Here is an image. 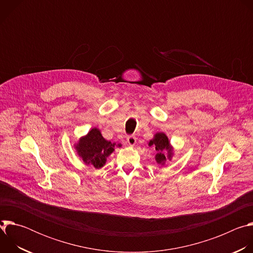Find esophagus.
I'll list each match as a JSON object with an SVG mask.
<instances>
[{
	"label": "esophagus",
	"instance_id": "1",
	"mask_svg": "<svg viewBox=\"0 0 253 253\" xmlns=\"http://www.w3.org/2000/svg\"><path fill=\"white\" fill-rule=\"evenodd\" d=\"M127 142H128V144H129L130 146H134L135 144H136V137L133 136V135L128 136L127 137Z\"/></svg>",
	"mask_w": 253,
	"mask_h": 253
}]
</instances>
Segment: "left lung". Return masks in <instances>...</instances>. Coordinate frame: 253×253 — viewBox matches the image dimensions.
Wrapping results in <instances>:
<instances>
[{
    "mask_svg": "<svg viewBox=\"0 0 253 253\" xmlns=\"http://www.w3.org/2000/svg\"><path fill=\"white\" fill-rule=\"evenodd\" d=\"M148 146L155 149V161L161 166L165 165L167 161H171L174 156V148L163 132H157L148 142Z\"/></svg>",
    "mask_w": 253,
    "mask_h": 253,
    "instance_id": "obj_1",
    "label": "left lung"
}]
</instances>
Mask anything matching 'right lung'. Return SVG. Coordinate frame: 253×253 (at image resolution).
<instances>
[{"mask_svg":"<svg viewBox=\"0 0 253 253\" xmlns=\"http://www.w3.org/2000/svg\"><path fill=\"white\" fill-rule=\"evenodd\" d=\"M115 146L121 147V144L106 140L97 127L92 128L74 144V148L82 161L87 166H93L96 169L106 164L107 158L114 152Z\"/></svg>","mask_w":253,"mask_h":253,"instance_id":"add662e5","label":"right lung"}]
</instances>
